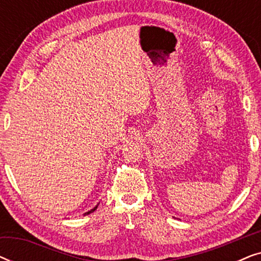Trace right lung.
<instances>
[{
	"mask_svg": "<svg viewBox=\"0 0 261 261\" xmlns=\"http://www.w3.org/2000/svg\"><path fill=\"white\" fill-rule=\"evenodd\" d=\"M96 208H97V205H96V206H95V208H94V209H91V210H90V212H88V213H85V214H84V215H89V214H91V213H94V212H95V210H96Z\"/></svg>",
	"mask_w": 261,
	"mask_h": 261,
	"instance_id": "right-lung-1",
	"label": "right lung"
}]
</instances>
